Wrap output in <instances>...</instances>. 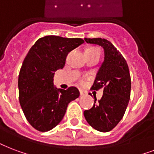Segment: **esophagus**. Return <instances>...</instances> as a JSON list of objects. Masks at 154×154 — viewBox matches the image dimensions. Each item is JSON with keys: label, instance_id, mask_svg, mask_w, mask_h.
Returning <instances> with one entry per match:
<instances>
[{"label": "esophagus", "instance_id": "esophagus-1", "mask_svg": "<svg viewBox=\"0 0 154 154\" xmlns=\"http://www.w3.org/2000/svg\"><path fill=\"white\" fill-rule=\"evenodd\" d=\"M80 95H81V97H84V96L86 95V93L83 90H80Z\"/></svg>", "mask_w": 154, "mask_h": 154}]
</instances>
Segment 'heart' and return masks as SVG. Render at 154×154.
I'll return each instance as SVG.
<instances>
[{"instance_id":"1","label":"heart","mask_w":154,"mask_h":154,"mask_svg":"<svg viewBox=\"0 0 154 154\" xmlns=\"http://www.w3.org/2000/svg\"><path fill=\"white\" fill-rule=\"evenodd\" d=\"M87 51H98V52H100V51H99L98 48H90V49H88Z\"/></svg>"}]
</instances>
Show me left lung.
Returning <instances> with one entry per match:
<instances>
[{
  "label": "left lung",
  "instance_id": "8db88e82",
  "mask_svg": "<svg viewBox=\"0 0 154 154\" xmlns=\"http://www.w3.org/2000/svg\"><path fill=\"white\" fill-rule=\"evenodd\" d=\"M84 39L87 43L101 46L104 51V60L92 86L95 90L104 87L103 97L98 101L94 98L93 107L84 111V116L88 124L97 131L109 132L122 119L130 99L128 66L124 56L107 39Z\"/></svg>",
  "mask_w": 154,
  "mask_h": 154
}]
</instances>
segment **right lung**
<instances>
[{
  "label": "right lung",
  "mask_w": 154,
  "mask_h": 154,
  "mask_svg": "<svg viewBox=\"0 0 154 154\" xmlns=\"http://www.w3.org/2000/svg\"><path fill=\"white\" fill-rule=\"evenodd\" d=\"M84 40L48 35L30 49L18 76L19 102L27 121L39 132H48L60 124L69 103L80 95L76 87L56 88L54 74L65 64L66 56Z\"/></svg>",
  "instance_id": "obj_1"
}]
</instances>
